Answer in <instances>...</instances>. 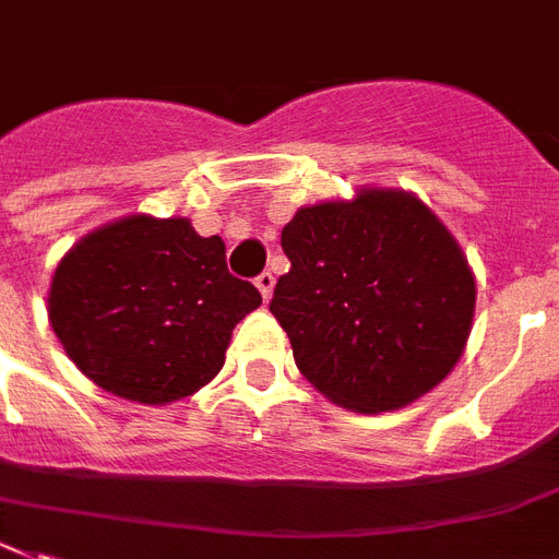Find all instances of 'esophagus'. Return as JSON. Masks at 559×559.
<instances>
[{"label": "esophagus", "instance_id": "esophagus-1", "mask_svg": "<svg viewBox=\"0 0 559 559\" xmlns=\"http://www.w3.org/2000/svg\"><path fill=\"white\" fill-rule=\"evenodd\" d=\"M255 287H258V293H261V298H264V301H270L272 287H275V278H272V272H261V275L255 278Z\"/></svg>", "mask_w": 559, "mask_h": 559}]
</instances>
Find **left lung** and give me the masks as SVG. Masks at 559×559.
<instances>
[{
  "label": "left lung",
  "mask_w": 559,
  "mask_h": 559,
  "mask_svg": "<svg viewBox=\"0 0 559 559\" xmlns=\"http://www.w3.org/2000/svg\"><path fill=\"white\" fill-rule=\"evenodd\" d=\"M281 247L293 266L270 312L323 397L360 415L403 409L461 360L475 272L415 192L364 187L301 207Z\"/></svg>",
  "instance_id": "1"
}]
</instances>
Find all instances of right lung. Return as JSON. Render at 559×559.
I'll return each instance as SVG.
<instances>
[{
    "mask_svg": "<svg viewBox=\"0 0 559 559\" xmlns=\"http://www.w3.org/2000/svg\"><path fill=\"white\" fill-rule=\"evenodd\" d=\"M227 247L190 218L135 213L93 229L59 261L48 321L68 358L124 401L164 406L222 372L233 330L261 307Z\"/></svg>",
    "mask_w": 559,
    "mask_h": 559,
    "instance_id": "1",
    "label": "right lung"
}]
</instances>
